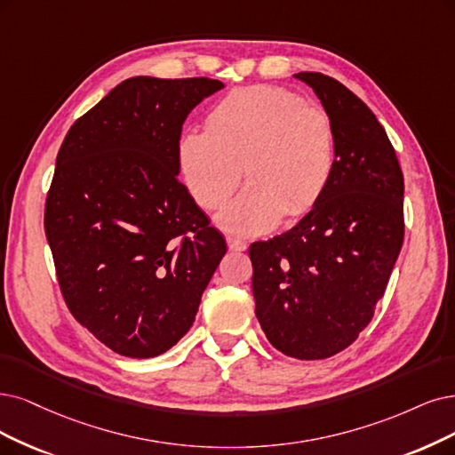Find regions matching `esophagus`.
I'll return each instance as SVG.
<instances>
[{"instance_id":"obj_1","label":"esophagus","mask_w":455,"mask_h":455,"mask_svg":"<svg viewBox=\"0 0 455 455\" xmlns=\"http://www.w3.org/2000/svg\"><path fill=\"white\" fill-rule=\"evenodd\" d=\"M227 243H228V249L230 251H236V253H240V251H245L247 249V243L242 242V240H236V238H227Z\"/></svg>"}]
</instances>
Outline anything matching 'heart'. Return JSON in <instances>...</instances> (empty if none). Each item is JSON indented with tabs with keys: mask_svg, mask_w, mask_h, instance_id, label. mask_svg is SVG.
<instances>
[{
	"mask_svg": "<svg viewBox=\"0 0 455 455\" xmlns=\"http://www.w3.org/2000/svg\"><path fill=\"white\" fill-rule=\"evenodd\" d=\"M178 168L185 188L204 210H219L223 228L242 236L270 232L283 215L309 213L335 171V129L316 103L277 86L236 88L206 116V129L183 132Z\"/></svg>",
	"mask_w": 455,
	"mask_h": 455,
	"instance_id": "heart-1",
	"label": "heart"
}]
</instances>
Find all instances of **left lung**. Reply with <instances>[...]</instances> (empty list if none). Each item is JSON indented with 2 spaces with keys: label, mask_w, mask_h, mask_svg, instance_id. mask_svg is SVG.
<instances>
[{
  "label": "left lung",
  "mask_w": 455,
  "mask_h": 455,
  "mask_svg": "<svg viewBox=\"0 0 455 455\" xmlns=\"http://www.w3.org/2000/svg\"><path fill=\"white\" fill-rule=\"evenodd\" d=\"M335 129V171L321 202L291 230L249 247L259 323L283 355L323 360L371 323L405 236L395 149L341 82L298 73Z\"/></svg>",
  "instance_id": "1"
}]
</instances>
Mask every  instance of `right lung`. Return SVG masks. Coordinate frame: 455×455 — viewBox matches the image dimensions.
Returning a JSON list of instances; mask_svg holds the SVG:
<instances>
[{
	"label": "right lung",
	"instance_id": "right-lung-1",
	"mask_svg": "<svg viewBox=\"0 0 455 455\" xmlns=\"http://www.w3.org/2000/svg\"><path fill=\"white\" fill-rule=\"evenodd\" d=\"M219 80L127 78L71 125L46 195L44 232L67 307L93 338L154 358L191 328L227 253L178 180L188 114Z\"/></svg>",
	"mask_w": 455,
	"mask_h": 455
}]
</instances>
